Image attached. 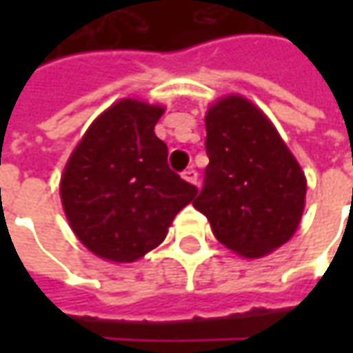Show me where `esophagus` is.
<instances>
[{
	"label": "esophagus",
	"instance_id": "1",
	"mask_svg": "<svg viewBox=\"0 0 353 353\" xmlns=\"http://www.w3.org/2000/svg\"><path fill=\"white\" fill-rule=\"evenodd\" d=\"M181 176H183L185 181H189V183L192 185H199V174H196V170H192V168L185 170Z\"/></svg>",
	"mask_w": 353,
	"mask_h": 353
}]
</instances>
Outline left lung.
<instances>
[{"instance_id": "left-lung-1", "label": "left lung", "mask_w": 353, "mask_h": 353, "mask_svg": "<svg viewBox=\"0 0 353 353\" xmlns=\"http://www.w3.org/2000/svg\"><path fill=\"white\" fill-rule=\"evenodd\" d=\"M204 187L192 206L215 238L245 259L285 244L301 223L306 177L274 124L242 96H227L206 113Z\"/></svg>"}]
</instances>
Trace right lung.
Masks as SVG:
<instances>
[{
  "label": "right lung",
  "mask_w": 353,
  "mask_h": 353,
  "mask_svg": "<svg viewBox=\"0 0 353 353\" xmlns=\"http://www.w3.org/2000/svg\"><path fill=\"white\" fill-rule=\"evenodd\" d=\"M162 113L145 101H117L88 126L65 164V217L101 259L132 263L154 250L199 192L170 170L168 147L154 136Z\"/></svg>",
  "instance_id": "add662e5"
}]
</instances>
